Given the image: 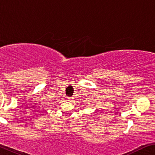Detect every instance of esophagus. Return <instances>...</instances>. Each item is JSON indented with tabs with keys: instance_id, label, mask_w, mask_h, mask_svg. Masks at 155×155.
Wrapping results in <instances>:
<instances>
[{
	"instance_id": "obj_1",
	"label": "esophagus",
	"mask_w": 155,
	"mask_h": 155,
	"mask_svg": "<svg viewBox=\"0 0 155 155\" xmlns=\"http://www.w3.org/2000/svg\"><path fill=\"white\" fill-rule=\"evenodd\" d=\"M68 101H72V100H73V98H71V97H69V98H68Z\"/></svg>"
}]
</instances>
